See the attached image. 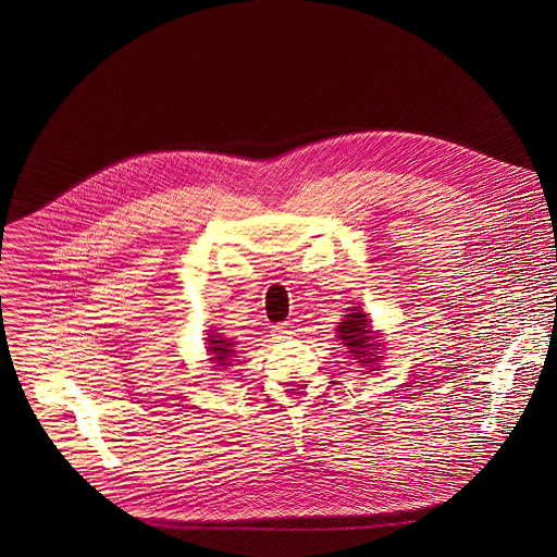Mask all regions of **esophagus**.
Here are the masks:
<instances>
[{
  "instance_id": "obj_1",
  "label": "esophagus",
  "mask_w": 557,
  "mask_h": 557,
  "mask_svg": "<svg viewBox=\"0 0 557 557\" xmlns=\"http://www.w3.org/2000/svg\"><path fill=\"white\" fill-rule=\"evenodd\" d=\"M270 334H272V337H274V342H281V339H287V337H292V332H289V327H287L285 323H281V325H274Z\"/></svg>"
}]
</instances>
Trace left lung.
Returning a JSON list of instances; mask_svg holds the SVG:
<instances>
[{
    "label": "left lung",
    "mask_w": 557,
    "mask_h": 557,
    "mask_svg": "<svg viewBox=\"0 0 557 557\" xmlns=\"http://www.w3.org/2000/svg\"><path fill=\"white\" fill-rule=\"evenodd\" d=\"M346 310L348 314H344V319L335 327L337 339H342V344L348 348L350 357H355L359 366L370 368L382 359L380 350L384 342L377 339L380 335L371 330V319L361 310V306H350Z\"/></svg>",
    "instance_id": "8db88e82"
}]
</instances>
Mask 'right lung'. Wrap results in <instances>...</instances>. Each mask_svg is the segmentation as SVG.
Listing matches in <instances>:
<instances>
[{"label": "right lung", "instance_id": "obj_1", "mask_svg": "<svg viewBox=\"0 0 557 557\" xmlns=\"http://www.w3.org/2000/svg\"><path fill=\"white\" fill-rule=\"evenodd\" d=\"M209 346H207V352L211 355V363H215L213 368H227L232 357H234V342L230 337H222V334H213L209 339Z\"/></svg>", "mask_w": 557, "mask_h": 557}]
</instances>
